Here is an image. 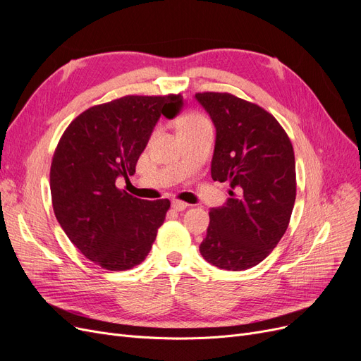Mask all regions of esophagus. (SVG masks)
Returning a JSON list of instances; mask_svg holds the SVG:
<instances>
[{"label":"esophagus","instance_id":"34e87169","mask_svg":"<svg viewBox=\"0 0 361 361\" xmlns=\"http://www.w3.org/2000/svg\"><path fill=\"white\" fill-rule=\"evenodd\" d=\"M189 205L183 202V201H178V199H176V201H172V208L176 211H184L185 208H188Z\"/></svg>","mask_w":361,"mask_h":361}]
</instances>
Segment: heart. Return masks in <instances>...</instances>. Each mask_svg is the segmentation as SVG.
I'll return each mask as SVG.
<instances>
[{
  "mask_svg": "<svg viewBox=\"0 0 361 361\" xmlns=\"http://www.w3.org/2000/svg\"><path fill=\"white\" fill-rule=\"evenodd\" d=\"M209 125L208 118L205 116H202L201 113L196 111H190L185 114L181 122H180V130H188V129H193V128H199V126H207Z\"/></svg>",
  "mask_w": 361,
  "mask_h": 361,
  "instance_id": "b5f03b06",
  "label": "heart"
}]
</instances>
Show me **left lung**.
Segmentation results:
<instances>
[{"label":"left lung","instance_id":"left-lung-1","mask_svg":"<svg viewBox=\"0 0 361 361\" xmlns=\"http://www.w3.org/2000/svg\"><path fill=\"white\" fill-rule=\"evenodd\" d=\"M217 137L214 181H229V201L209 211L202 257L226 271H244L271 255L286 233L296 199L291 141L278 120L228 92H197Z\"/></svg>","mask_w":361,"mask_h":361}]
</instances>
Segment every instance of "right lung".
I'll return each instance as SVG.
<instances>
[{"mask_svg": "<svg viewBox=\"0 0 361 361\" xmlns=\"http://www.w3.org/2000/svg\"><path fill=\"white\" fill-rule=\"evenodd\" d=\"M183 97L126 95L93 105L62 133L50 166L55 216L82 255L106 271L140 264L171 207L117 189L135 173L160 114L176 117Z\"/></svg>", "mask_w": 361, "mask_h": 361, "instance_id": "obj_1", "label": "right lung"}]
</instances>
